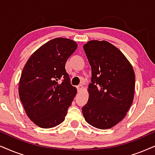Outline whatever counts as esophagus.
<instances>
[{"mask_svg":"<svg viewBox=\"0 0 155 155\" xmlns=\"http://www.w3.org/2000/svg\"><path fill=\"white\" fill-rule=\"evenodd\" d=\"M84 89V87L82 85H79L77 86V89L79 90V91H81V90H82Z\"/></svg>","mask_w":155,"mask_h":155,"instance_id":"34e87169","label":"esophagus"}]
</instances>
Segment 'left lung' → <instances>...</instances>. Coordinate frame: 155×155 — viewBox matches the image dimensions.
<instances>
[{
	"label": "left lung",
	"mask_w": 155,
	"mask_h": 155,
	"mask_svg": "<svg viewBox=\"0 0 155 155\" xmlns=\"http://www.w3.org/2000/svg\"><path fill=\"white\" fill-rule=\"evenodd\" d=\"M84 50L91 67L84 117L96 128H111L124 118L133 102L134 71L121 51L108 41H89Z\"/></svg>",
	"instance_id": "8db88e82"
}]
</instances>
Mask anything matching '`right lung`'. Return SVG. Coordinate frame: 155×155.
<instances>
[{
  "label": "right lung",
  "mask_w": 155,
  "mask_h": 155,
  "mask_svg": "<svg viewBox=\"0 0 155 155\" xmlns=\"http://www.w3.org/2000/svg\"><path fill=\"white\" fill-rule=\"evenodd\" d=\"M78 45L56 38L42 45L27 61L21 73L18 93L27 116L41 128H52L65 119L75 97L65 65ZM60 79L62 81L58 83Z\"/></svg>",
  "instance_id": "obj_1"
}]
</instances>
